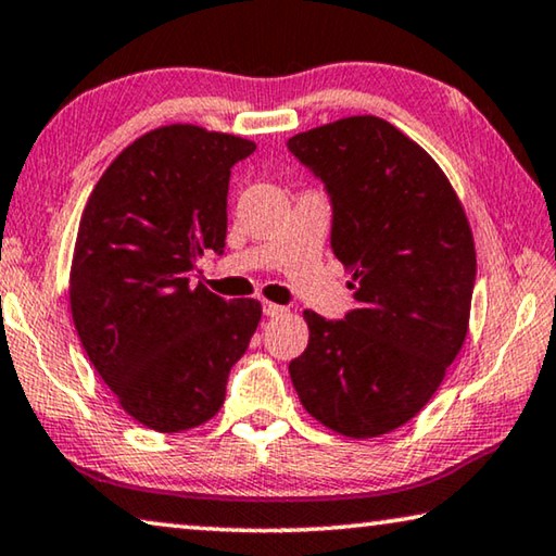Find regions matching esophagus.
I'll return each instance as SVG.
<instances>
[{"mask_svg": "<svg viewBox=\"0 0 556 556\" xmlns=\"http://www.w3.org/2000/svg\"><path fill=\"white\" fill-rule=\"evenodd\" d=\"M262 309H264V314H267V316H281V314H287V306L275 304V302H264Z\"/></svg>", "mask_w": 556, "mask_h": 556, "instance_id": "esophagus-1", "label": "esophagus"}]
</instances>
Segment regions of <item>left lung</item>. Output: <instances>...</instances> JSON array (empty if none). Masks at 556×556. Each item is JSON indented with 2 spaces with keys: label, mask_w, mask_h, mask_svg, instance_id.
<instances>
[{
  "label": "left lung",
  "mask_w": 556,
  "mask_h": 556,
  "mask_svg": "<svg viewBox=\"0 0 556 556\" xmlns=\"http://www.w3.org/2000/svg\"><path fill=\"white\" fill-rule=\"evenodd\" d=\"M287 146L326 182L331 247L356 289L343 321L304 312L309 343L289 376L333 433H391L426 408L468 337V215L433 157L378 116L339 118Z\"/></svg>",
  "instance_id": "1"
}]
</instances>
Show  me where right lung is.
I'll return each mask as SVG.
<instances>
[{
    "instance_id": "1",
    "label": "right lung",
    "mask_w": 556,
    "mask_h": 556,
    "mask_svg": "<svg viewBox=\"0 0 556 556\" xmlns=\"http://www.w3.org/2000/svg\"><path fill=\"white\" fill-rule=\"evenodd\" d=\"M252 140L192 123L148 130L116 155L78 225L68 302L84 351L121 408L155 433L207 422L262 319L190 271L227 237L230 167Z\"/></svg>"
}]
</instances>
